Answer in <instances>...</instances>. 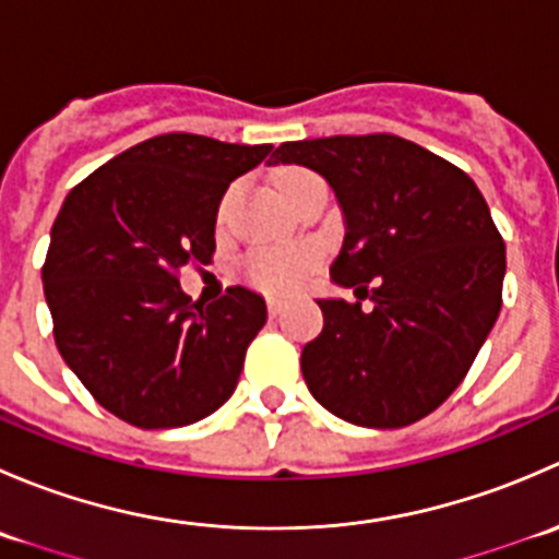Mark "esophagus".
Instances as JSON below:
<instances>
[{"label": "esophagus", "instance_id": "obj_1", "mask_svg": "<svg viewBox=\"0 0 559 559\" xmlns=\"http://www.w3.org/2000/svg\"><path fill=\"white\" fill-rule=\"evenodd\" d=\"M267 311H270V319H278V316L284 313V302L270 300V302H267Z\"/></svg>", "mask_w": 559, "mask_h": 559}]
</instances>
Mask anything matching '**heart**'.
Instances as JSON below:
<instances>
[{
    "mask_svg": "<svg viewBox=\"0 0 559 559\" xmlns=\"http://www.w3.org/2000/svg\"><path fill=\"white\" fill-rule=\"evenodd\" d=\"M311 178H316L313 173L292 167V170L278 175V191L289 197L297 186ZM313 264L316 257L311 251H262L253 253L246 262V278L257 289L270 292V295H292V292L300 289Z\"/></svg>",
    "mask_w": 559,
    "mask_h": 559,
    "instance_id": "heart-1",
    "label": "heart"
}]
</instances>
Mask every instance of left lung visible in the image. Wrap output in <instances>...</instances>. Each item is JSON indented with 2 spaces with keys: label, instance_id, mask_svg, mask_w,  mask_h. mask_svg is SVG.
<instances>
[{
  "label": "left lung",
  "instance_id": "8db88e82",
  "mask_svg": "<svg viewBox=\"0 0 559 559\" xmlns=\"http://www.w3.org/2000/svg\"><path fill=\"white\" fill-rule=\"evenodd\" d=\"M267 165H302L335 191L346 238L321 297L324 330L302 379L330 414L359 427L414 425L460 386L500 313L506 246L460 167L397 134L297 140Z\"/></svg>",
  "mask_w": 559,
  "mask_h": 559
}]
</instances>
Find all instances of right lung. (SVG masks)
<instances>
[{
  "label": "right lung",
  "mask_w": 559,
  "mask_h": 559,
  "mask_svg": "<svg viewBox=\"0 0 559 559\" xmlns=\"http://www.w3.org/2000/svg\"><path fill=\"white\" fill-rule=\"evenodd\" d=\"M273 145L170 132L132 145L67 194L43 264L53 337L103 408L143 430L194 425L233 397L264 297L202 306L178 270L211 262L229 183Z\"/></svg>",
  "instance_id": "right-lung-1"
}]
</instances>
